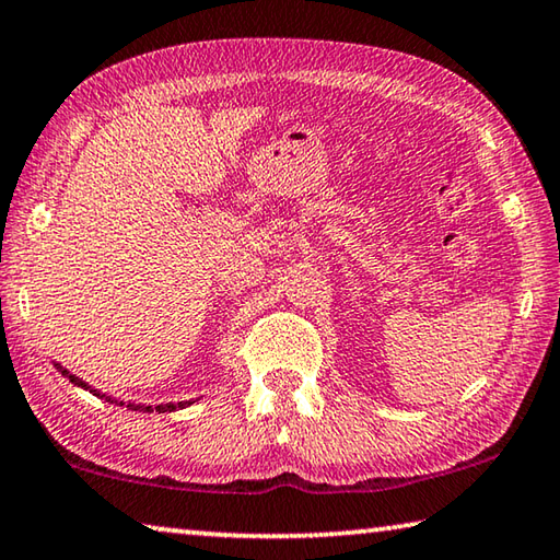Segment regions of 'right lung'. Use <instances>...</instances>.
<instances>
[{"mask_svg": "<svg viewBox=\"0 0 560 560\" xmlns=\"http://www.w3.org/2000/svg\"><path fill=\"white\" fill-rule=\"evenodd\" d=\"M59 371H61L66 377H69L71 383L81 385V387H89L86 383L79 381V377H73V375L66 373L63 368H59ZM91 393H96V390H91ZM103 397H106V395H103ZM106 400H110V397H106ZM110 402H113V400H110ZM185 405H192V400H189V402H177V405H158V407H153V405H143V407H140V405H128V407H130V410H132V407H136V410H145V412H153V410H158V412H173V410H177V407H185Z\"/></svg>", "mask_w": 560, "mask_h": 560, "instance_id": "add662e5", "label": "right lung"}]
</instances>
